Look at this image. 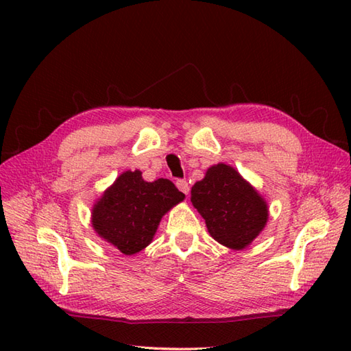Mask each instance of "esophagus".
<instances>
[{
	"mask_svg": "<svg viewBox=\"0 0 351 351\" xmlns=\"http://www.w3.org/2000/svg\"><path fill=\"white\" fill-rule=\"evenodd\" d=\"M176 187L180 189L182 193H185V195H189V193H190L189 182L185 181V180H178V181H176Z\"/></svg>",
	"mask_w": 351,
	"mask_h": 351,
	"instance_id": "1",
	"label": "esophagus"
}]
</instances>
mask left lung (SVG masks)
I'll list each match as a JSON object with an SVG mask.
<instances>
[{"label": "left lung", "mask_w": 351, "mask_h": 351, "mask_svg": "<svg viewBox=\"0 0 351 351\" xmlns=\"http://www.w3.org/2000/svg\"><path fill=\"white\" fill-rule=\"evenodd\" d=\"M191 202L215 241L243 250L268 221L267 200L232 166L219 162L191 187Z\"/></svg>", "instance_id": "8db88e82"}]
</instances>
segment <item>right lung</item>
Here are the masks:
<instances>
[{
	"label": "right lung",
	"instance_id": "obj_1",
	"mask_svg": "<svg viewBox=\"0 0 351 351\" xmlns=\"http://www.w3.org/2000/svg\"><path fill=\"white\" fill-rule=\"evenodd\" d=\"M184 199L171 181L146 182L140 170H126L95 202L92 226L104 241L131 256L152 243L162 215Z\"/></svg>",
	"mask_w": 351,
	"mask_h": 351
}]
</instances>
